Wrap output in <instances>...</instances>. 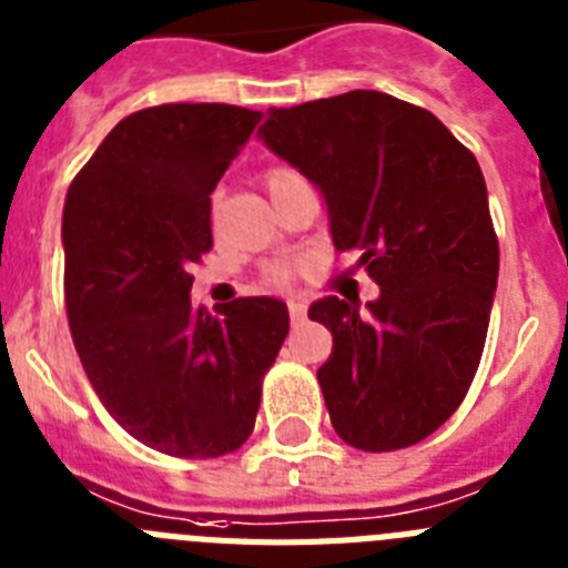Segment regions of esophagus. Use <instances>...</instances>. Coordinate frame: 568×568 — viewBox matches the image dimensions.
Returning <instances> with one entry per match:
<instances>
[{
	"instance_id": "1",
	"label": "esophagus",
	"mask_w": 568,
	"mask_h": 568,
	"mask_svg": "<svg viewBox=\"0 0 568 568\" xmlns=\"http://www.w3.org/2000/svg\"><path fill=\"white\" fill-rule=\"evenodd\" d=\"M288 314H291V323H294V325L305 323V303H300V300H291Z\"/></svg>"
}]
</instances>
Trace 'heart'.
<instances>
[{"instance_id": "heart-1", "label": "heart", "mask_w": 568, "mask_h": 568, "mask_svg": "<svg viewBox=\"0 0 568 568\" xmlns=\"http://www.w3.org/2000/svg\"><path fill=\"white\" fill-rule=\"evenodd\" d=\"M297 180H303V174L288 165H271L263 174V185L271 196H277L280 191L288 189L291 182H297ZM265 280H268L271 285H285L291 280V268L288 265H271V268L265 271Z\"/></svg>"}]
</instances>
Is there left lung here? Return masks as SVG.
Segmentation results:
<instances>
[{
    "mask_svg": "<svg viewBox=\"0 0 568 568\" xmlns=\"http://www.w3.org/2000/svg\"><path fill=\"white\" fill-rule=\"evenodd\" d=\"M265 145L323 191L337 251L379 297L308 308L334 337L317 368L334 432L397 452L457 412L480 366L500 248L475 154L432 111L379 91L274 108Z\"/></svg>",
    "mask_w": 568,
    "mask_h": 568,
    "instance_id": "8db88e82",
    "label": "left lung"
}]
</instances>
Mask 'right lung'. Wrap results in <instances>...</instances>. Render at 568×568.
I'll use <instances>...</instances> for the list:
<instances>
[{
  "instance_id": "right-lung-1",
  "label": "right lung",
  "mask_w": 568,
  "mask_h": 568,
  "mask_svg": "<svg viewBox=\"0 0 568 568\" xmlns=\"http://www.w3.org/2000/svg\"><path fill=\"white\" fill-rule=\"evenodd\" d=\"M260 111L171 102L131 113L68 189L65 308L93 392L131 437L185 460L236 452L288 334L274 297L191 305L211 194Z\"/></svg>"
}]
</instances>
